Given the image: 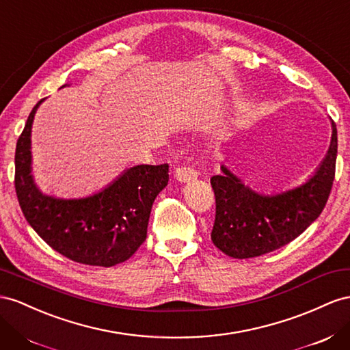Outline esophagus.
<instances>
[{
	"label": "esophagus",
	"instance_id": "34e87169",
	"mask_svg": "<svg viewBox=\"0 0 350 350\" xmlns=\"http://www.w3.org/2000/svg\"><path fill=\"white\" fill-rule=\"evenodd\" d=\"M175 178L179 183H190L197 178V172L191 166H179L175 169Z\"/></svg>",
	"mask_w": 350,
	"mask_h": 350
}]
</instances>
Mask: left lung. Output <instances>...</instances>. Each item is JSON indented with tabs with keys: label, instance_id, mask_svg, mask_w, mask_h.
Listing matches in <instances>:
<instances>
[{
	"label": "left lung",
	"instance_id": "left-lung-1",
	"mask_svg": "<svg viewBox=\"0 0 350 350\" xmlns=\"http://www.w3.org/2000/svg\"><path fill=\"white\" fill-rule=\"evenodd\" d=\"M337 129L328 153L315 175L295 190L262 196L245 187L222 166V175L211 178L216 213L212 241L235 259L258 258L288 244L323 212L336 175Z\"/></svg>",
	"mask_w": 350,
	"mask_h": 350
}]
</instances>
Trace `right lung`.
Segmentation results:
<instances>
[{
    "mask_svg": "<svg viewBox=\"0 0 350 350\" xmlns=\"http://www.w3.org/2000/svg\"><path fill=\"white\" fill-rule=\"evenodd\" d=\"M42 100L16 144L14 187L26 221L50 247L73 262L106 268L125 262L147 237L150 212L167 185L169 165L134 166L101 193L79 200L44 196L31 175V128Z\"/></svg>",
    "mask_w": 350,
    "mask_h": 350,
    "instance_id": "add662e5",
    "label": "right lung"
}]
</instances>
